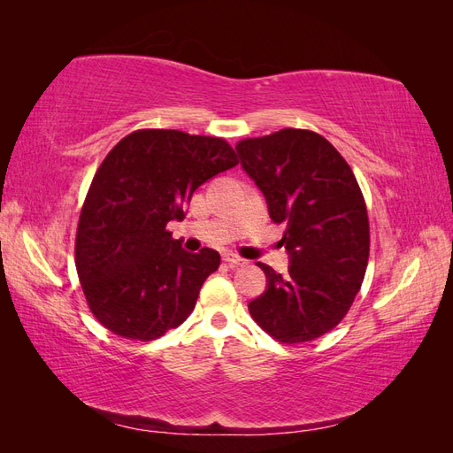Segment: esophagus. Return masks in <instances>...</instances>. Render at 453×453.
I'll list each match as a JSON object with an SVG mask.
<instances>
[{
    "instance_id": "obj_1",
    "label": "esophagus",
    "mask_w": 453,
    "mask_h": 453,
    "mask_svg": "<svg viewBox=\"0 0 453 453\" xmlns=\"http://www.w3.org/2000/svg\"><path fill=\"white\" fill-rule=\"evenodd\" d=\"M223 260H225V263H226L228 266H232V268H236V266L245 265V260H243V258L234 257V255H225V257H223Z\"/></svg>"
}]
</instances>
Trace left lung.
<instances>
[{
    "mask_svg": "<svg viewBox=\"0 0 453 453\" xmlns=\"http://www.w3.org/2000/svg\"><path fill=\"white\" fill-rule=\"evenodd\" d=\"M236 150L272 221L285 226L280 243L291 255L289 276L258 263L268 287L250 303L251 318L281 344L331 333L361 289L370 253L366 203L349 164L303 128L245 138Z\"/></svg>",
    "mask_w": 453,
    "mask_h": 453,
    "instance_id": "8db88e82",
    "label": "left lung"
}]
</instances>
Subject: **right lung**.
Instances as JSON below:
<instances>
[{"instance_id":"obj_1","label":"right lung","mask_w":453,"mask_h":453,"mask_svg":"<svg viewBox=\"0 0 453 453\" xmlns=\"http://www.w3.org/2000/svg\"><path fill=\"white\" fill-rule=\"evenodd\" d=\"M228 142L143 128L109 150L81 208L75 266L92 315L127 340L150 342L193 313L221 257L187 253L168 223L185 217L195 190L234 168Z\"/></svg>"}]
</instances>
